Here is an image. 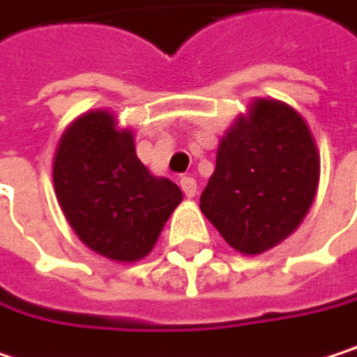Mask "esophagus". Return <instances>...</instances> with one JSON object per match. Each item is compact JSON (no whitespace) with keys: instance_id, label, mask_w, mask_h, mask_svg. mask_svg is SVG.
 Wrapping results in <instances>:
<instances>
[{"instance_id":"34e87169","label":"esophagus","mask_w":357,"mask_h":357,"mask_svg":"<svg viewBox=\"0 0 357 357\" xmlns=\"http://www.w3.org/2000/svg\"><path fill=\"white\" fill-rule=\"evenodd\" d=\"M180 186H182V190H184V195L188 199H195L197 197V182H195V177H182Z\"/></svg>"}]
</instances>
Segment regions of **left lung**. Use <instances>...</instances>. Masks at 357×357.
<instances>
[{"instance_id": "obj_1", "label": "left lung", "mask_w": 357, "mask_h": 357, "mask_svg": "<svg viewBox=\"0 0 357 357\" xmlns=\"http://www.w3.org/2000/svg\"><path fill=\"white\" fill-rule=\"evenodd\" d=\"M320 182V152L305 119L289 104L255 98L220 142L201 211L243 255L291 236Z\"/></svg>"}]
</instances>
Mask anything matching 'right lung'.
Masks as SVG:
<instances>
[{
    "instance_id": "obj_1",
    "label": "right lung",
    "mask_w": 357,
    "mask_h": 357,
    "mask_svg": "<svg viewBox=\"0 0 357 357\" xmlns=\"http://www.w3.org/2000/svg\"><path fill=\"white\" fill-rule=\"evenodd\" d=\"M58 205L79 241L119 264L144 259L184 195L152 175L135 154L133 131L110 110L77 116L52 160Z\"/></svg>"
}]
</instances>
